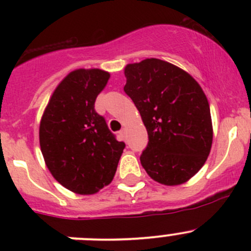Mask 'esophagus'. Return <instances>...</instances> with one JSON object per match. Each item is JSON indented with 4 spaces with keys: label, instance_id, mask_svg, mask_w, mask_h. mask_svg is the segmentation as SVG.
<instances>
[{
    "label": "esophagus",
    "instance_id": "34e87169",
    "mask_svg": "<svg viewBox=\"0 0 251 251\" xmlns=\"http://www.w3.org/2000/svg\"><path fill=\"white\" fill-rule=\"evenodd\" d=\"M120 135L123 136V137H126V128H123V130L120 131Z\"/></svg>",
    "mask_w": 251,
    "mask_h": 251
}]
</instances>
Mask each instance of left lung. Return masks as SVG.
I'll return each mask as SVG.
<instances>
[{
  "instance_id": "8db88e82",
  "label": "left lung",
  "mask_w": 251,
  "mask_h": 251,
  "mask_svg": "<svg viewBox=\"0 0 251 251\" xmlns=\"http://www.w3.org/2000/svg\"><path fill=\"white\" fill-rule=\"evenodd\" d=\"M125 76L124 91L148 132L142 166L159 183H184L201 170L211 149L206 96L188 73L155 58L128 64Z\"/></svg>"
}]
</instances>
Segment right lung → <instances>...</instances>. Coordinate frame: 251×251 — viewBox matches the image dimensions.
Listing matches in <instances>:
<instances>
[{
    "label": "right lung",
    "mask_w": 251,
    "mask_h": 251,
    "mask_svg": "<svg viewBox=\"0 0 251 251\" xmlns=\"http://www.w3.org/2000/svg\"><path fill=\"white\" fill-rule=\"evenodd\" d=\"M109 76L100 69L72 72L54 90L41 119L40 146L48 170L74 193L93 194L108 186L125 148L95 109Z\"/></svg>",
    "instance_id": "obj_1"
}]
</instances>
